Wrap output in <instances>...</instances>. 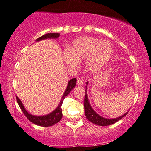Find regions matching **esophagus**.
I'll return each mask as SVG.
<instances>
[{"label": "esophagus", "mask_w": 151, "mask_h": 151, "mask_svg": "<svg viewBox=\"0 0 151 151\" xmlns=\"http://www.w3.org/2000/svg\"><path fill=\"white\" fill-rule=\"evenodd\" d=\"M77 84L78 85H83L84 84V80H81V79H79V80H77Z\"/></svg>", "instance_id": "obj_1"}]
</instances>
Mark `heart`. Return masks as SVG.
Here are the masks:
<instances>
[{
  "label": "heart",
  "mask_w": 151,
  "mask_h": 151,
  "mask_svg": "<svg viewBox=\"0 0 151 151\" xmlns=\"http://www.w3.org/2000/svg\"><path fill=\"white\" fill-rule=\"evenodd\" d=\"M112 55V47L107 41L89 36L76 39L72 46L64 52L63 58L67 64L74 66L82 60L90 72L100 71L106 64Z\"/></svg>",
  "instance_id": "obj_1"
}]
</instances>
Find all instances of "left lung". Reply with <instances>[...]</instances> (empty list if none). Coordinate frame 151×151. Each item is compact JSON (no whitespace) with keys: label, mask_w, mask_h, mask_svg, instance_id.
I'll use <instances>...</instances> for the list:
<instances>
[{"label":"left lung","mask_w":151,"mask_h":151,"mask_svg":"<svg viewBox=\"0 0 151 151\" xmlns=\"http://www.w3.org/2000/svg\"><path fill=\"white\" fill-rule=\"evenodd\" d=\"M88 84V83H87ZM84 106H85V117L88 118V121H90L91 122L95 123V124L98 125V126H109V125H112L113 123H116L117 121H118L119 120H121V118H123L125 115H127L128 112L125 113L124 115L122 116L119 117V118H113V119H106V118H103V117L99 115L93 109H92L91 106L90 105L89 101H88V96H87L86 93V90H85V99H84ZM129 112V111H128Z\"/></svg>","instance_id":"1"}]
</instances>
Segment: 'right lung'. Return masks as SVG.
I'll return each instance as SVG.
<instances>
[{
	"label": "right lung",
	"mask_w": 151,
	"mask_h": 151,
	"mask_svg": "<svg viewBox=\"0 0 151 151\" xmlns=\"http://www.w3.org/2000/svg\"><path fill=\"white\" fill-rule=\"evenodd\" d=\"M59 36H60V33H46V34L43 35V36H42L41 37L38 38V39H36V42L43 40V39H51V38L52 39H57V38L59 37ZM76 83H77V80H76V78H74L72 79V80H69V82L68 83V85H67L66 91H65L64 93H63V96H62L60 104L58 106V107L56 108L52 112H51V113L48 114V115H44V116H34V115H30V114H29L28 112L25 110V109L23 106V104H22V102H21V101L19 100V99L16 96L17 101L18 104H19L20 109H22L24 115H25V117L28 118L30 122H32L36 125H38V126H45V127L53 126V125L58 123L59 121L61 120L62 117H63L61 106L62 104H63V99H64L65 97H66L67 95H68L70 91L76 86Z\"/></svg>",
	"instance_id": "add662e5"
}]
</instances>
